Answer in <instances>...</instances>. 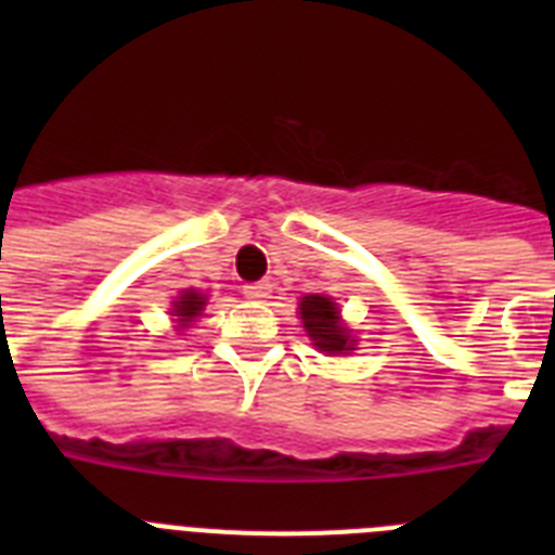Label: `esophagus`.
<instances>
[{"instance_id":"34e87169","label":"esophagus","mask_w":555,"mask_h":555,"mask_svg":"<svg viewBox=\"0 0 555 555\" xmlns=\"http://www.w3.org/2000/svg\"><path fill=\"white\" fill-rule=\"evenodd\" d=\"M269 294H272V283H267V281H261V283H249V286H244V297H247V300H267Z\"/></svg>"}]
</instances>
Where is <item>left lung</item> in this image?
Instances as JSON below:
<instances>
[{"label": "left lung", "mask_w": 555, "mask_h": 555, "mask_svg": "<svg viewBox=\"0 0 555 555\" xmlns=\"http://www.w3.org/2000/svg\"><path fill=\"white\" fill-rule=\"evenodd\" d=\"M300 320L313 347H320L327 356L356 350V338L350 327L341 322V311L327 294H308L300 300Z\"/></svg>", "instance_id": "left-lung-1"}]
</instances>
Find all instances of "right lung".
Instances as JSON below:
<instances>
[{
	"instance_id": "obj_1",
	"label": "right lung",
	"mask_w": 555,
	"mask_h": 555,
	"mask_svg": "<svg viewBox=\"0 0 555 555\" xmlns=\"http://www.w3.org/2000/svg\"><path fill=\"white\" fill-rule=\"evenodd\" d=\"M205 300H208L205 294L194 292V288H185L178 300L171 302V317H178V320H175V322H178V327H185V325H191V322L197 320L199 313H203V308H205Z\"/></svg>"
}]
</instances>
